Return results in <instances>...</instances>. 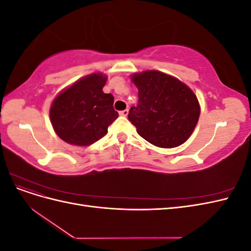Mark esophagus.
<instances>
[{"instance_id":"esophagus-1","label":"esophagus","mask_w":251,"mask_h":251,"mask_svg":"<svg viewBox=\"0 0 251 251\" xmlns=\"http://www.w3.org/2000/svg\"><path fill=\"white\" fill-rule=\"evenodd\" d=\"M128 114V110L127 109H126V110H124V111H120L119 112V115L120 116H126Z\"/></svg>"}]
</instances>
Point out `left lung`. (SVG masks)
<instances>
[{"mask_svg":"<svg viewBox=\"0 0 251 251\" xmlns=\"http://www.w3.org/2000/svg\"><path fill=\"white\" fill-rule=\"evenodd\" d=\"M138 89V105L128 112V120L143 139L158 148L183 144L200 117V103L194 91L178 78L157 70L131 75Z\"/></svg>","mask_w":251,"mask_h":251,"instance_id":"left-lung-1","label":"left lung"}]
</instances>
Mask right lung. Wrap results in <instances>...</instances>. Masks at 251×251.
Masks as SVG:
<instances>
[{
	"instance_id": "add662e5",
	"label": "right lung",
	"mask_w": 251,
	"mask_h": 251,
	"mask_svg": "<svg viewBox=\"0 0 251 251\" xmlns=\"http://www.w3.org/2000/svg\"><path fill=\"white\" fill-rule=\"evenodd\" d=\"M108 76L94 72L65 88L53 100L50 121L53 130L65 142L88 147L102 138L118 117L114 97L103 93Z\"/></svg>"
}]
</instances>
